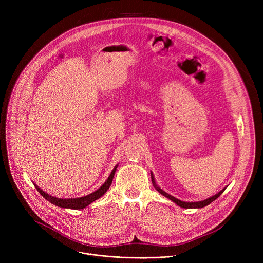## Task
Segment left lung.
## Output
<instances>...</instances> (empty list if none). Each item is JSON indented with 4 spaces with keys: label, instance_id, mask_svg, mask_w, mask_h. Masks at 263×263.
Listing matches in <instances>:
<instances>
[{
    "label": "left lung",
    "instance_id": "1",
    "mask_svg": "<svg viewBox=\"0 0 263 263\" xmlns=\"http://www.w3.org/2000/svg\"><path fill=\"white\" fill-rule=\"evenodd\" d=\"M151 181H153V184H154L155 189L160 193V194H162L163 196H165L166 198H168L170 200H172L173 202H175L177 205L181 206V208H184V209H199V208H203V206L208 205L209 203H211L212 201H214L216 198H218L219 195L222 194V193H223V192L225 191V189H226V187H225V189H223V190H220V191L217 193V194H215V195H213V196H211V197H209V198H206V199H204V200H201V201H182V200H180V199H178V198H176V197L170 195L168 193H166L165 191H163V190L157 184L153 172H151Z\"/></svg>",
    "mask_w": 263,
    "mask_h": 263
}]
</instances>
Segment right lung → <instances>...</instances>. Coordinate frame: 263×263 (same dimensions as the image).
<instances>
[{
  "mask_svg": "<svg viewBox=\"0 0 263 263\" xmlns=\"http://www.w3.org/2000/svg\"><path fill=\"white\" fill-rule=\"evenodd\" d=\"M118 166V164L113 168V171L110 172L108 178L106 179V181L98 189L97 191L90 193V194L83 196V197H77V198H58L49 195L48 193L44 192L39 186H37L35 183V186L37 189V191L40 193L43 197H45L48 201H50L51 203L61 206V208H66V209H73V210H79V209H84L88 204H90L91 202H93L95 200L99 199L101 196H103L105 194V192L109 189L110 184H112L113 178L116 172V168Z\"/></svg>",
  "mask_w": 263,
  "mask_h": 263,
  "instance_id": "right-lung-1",
  "label": "right lung"
}]
</instances>
